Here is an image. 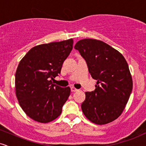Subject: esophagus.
<instances>
[{
    "label": "esophagus",
    "mask_w": 146,
    "mask_h": 146,
    "mask_svg": "<svg viewBox=\"0 0 146 146\" xmlns=\"http://www.w3.org/2000/svg\"><path fill=\"white\" fill-rule=\"evenodd\" d=\"M71 90L72 92H76V91H78V89H77V88H75V87H71Z\"/></svg>",
    "instance_id": "obj_1"
}]
</instances>
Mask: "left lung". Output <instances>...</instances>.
I'll use <instances>...</instances> for the list:
<instances>
[{
    "label": "left lung",
    "instance_id": "8db88e82",
    "mask_svg": "<svg viewBox=\"0 0 146 146\" xmlns=\"http://www.w3.org/2000/svg\"><path fill=\"white\" fill-rule=\"evenodd\" d=\"M75 48L97 80L94 91L85 93L86 99L81 106L84 115L95 124L113 121L123 113L132 90L126 60L120 52L99 40H80Z\"/></svg>",
    "mask_w": 146,
    "mask_h": 146
}]
</instances>
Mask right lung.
Wrapping results in <instances>:
<instances>
[{
	"label": "right lung",
	"mask_w": 146,
	"mask_h": 146,
	"mask_svg": "<svg viewBox=\"0 0 146 146\" xmlns=\"http://www.w3.org/2000/svg\"><path fill=\"white\" fill-rule=\"evenodd\" d=\"M73 40L37 45L22 58L15 75L16 95L25 114L34 121H53L71 93L52 80L60 73L62 64L73 48Z\"/></svg>",
	"instance_id": "right-lung-1"
}]
</instances>
